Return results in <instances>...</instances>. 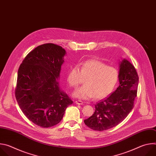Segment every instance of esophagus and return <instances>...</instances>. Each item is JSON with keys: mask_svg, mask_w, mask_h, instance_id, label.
<instances>
[{"mask_svg": "<svg viewBox=\"0 0 156 156\" xmlns=\"http://www.w3.org/2000/svg\"><path fill=\"white\" fill-rule=\"evenodd\" d=\"M75 103L76 104H78V105H82V104H83V102L81 101H76Z\"/></svg>", "mask_w": 156, "mask_h": 156, "instance_id": "1", "label": "esophagus"}]
</instances>
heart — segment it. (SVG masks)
I'll return each mask as SVG.
<instances>
[{"label":"heart","instance_id":"obj_1","mask_svg":"<svg viewBox=\"0 0 156 156\" xmlns=\"http://www.w3.org/2000/svg\"><path fill=\"white\" fill-rule=\"evenodd\" d=\"M119 72L113 66L98 60H86L72 67L66 75V80L70 87L76 88L86 78L85 85L76 90L73 96L82 99L94 98L101 100L112 94L119 81Z\"/></svg>","mask_w":156,"mask_h":156}]
</instances>
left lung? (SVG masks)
Segmentation results:
<instances>
[{"label":"left lung","instance_id":"8db88e82","mask_svg":"<svg viewBox=\"0 0 156 156\" xmlns=\"http://www.w3.org/2000/svg\"><path fill=\"white\" fill-rule=\"evenodd\" d=\"M120 85L108 97L95 104L92 116L84 120L96 131H104L121 123L131 112L137 96L139 77L135 68L127 60L120 64Z\"/></svg>","mask_w":156,"mask_h":156}]
</instances>
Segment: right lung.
I'll return each instance as SVG.
<instances>
[{"instance_id": "obj_1", "label": "right lung", "mask_w": 156, "mask_h": 156, "mask_svg": "<svg viewBox=\"0 0 156 156\" xmlns=\"http://www.w3.org/2000/svg\"><path fill=\"white\" fill-rule=\"evenodd\" d=\"M65 53L57 44H42L25 57L18 71L17 102L25 115L42 128L58 124L73 103L57 81Z\"/></svg>"}]
</instances>
